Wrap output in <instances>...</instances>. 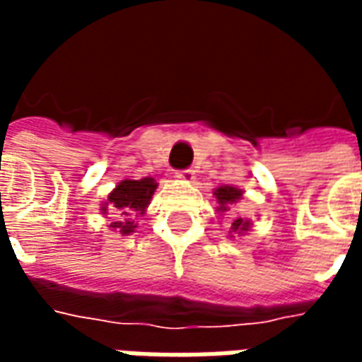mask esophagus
<instances>
[{"instance_id": "esophagus-1", "label": "esophagus", "mask_w": 362, "mask_h": 362, "mask_svg": "<svg viewBox=\"0 0 362 362\" xmlns=\"http://www.w3.org/2000/svg\"><path fill=\"white\" fill-rule=\"evenodd\" d=\"M176 178L182 182H194L196 180V170H192V168H188V170H180V173H176Z\"/></svg>"}]
</instances>
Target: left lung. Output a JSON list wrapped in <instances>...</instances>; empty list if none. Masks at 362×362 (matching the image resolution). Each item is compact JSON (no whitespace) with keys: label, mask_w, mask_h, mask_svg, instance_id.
<instances>
[{"label":"left lung","mask_w":362,"mask_h":362,"mask_svg":"<svg viewBox=\"0 0 362 362\" xmlns=\"http://www.w3.org/2000/svg\"><path fill=\"white\" fill-rule=\"evenodd\" d=\"M213 196L217 197V211H227L228 205L236 204L238 199H243V189L235 188V186H219V188L213 192ZM250 228V221L243 219V217H236L233 223H230V230L228 235H243Z\"/></svg>","instance_id":"left-lung-1"}]
</instances>
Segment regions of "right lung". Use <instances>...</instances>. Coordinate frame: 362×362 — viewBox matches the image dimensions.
Returning a JSON list of instances; mask_svg holds the SVG:
<instances>
[{
    "label": "right lung",
    "mask_w": 362,
    "mask_h": 362,
    "mask_svg": "<svg viewBox=\"0 0 362 362\" xmlns=\"http://www.w3.org/2000/svg\"><path fill=\"white\" fill-rule=\"evenodd\" d=\"M157 189V182L155 178H141V180H122L112 189L106 202L100 207V211L118 215L119 221L110 223L114 230H118L119 235H132L137 227V223L132 219L134 213L143 215L147 205H149L151 197ZM137 217V215H135Z\"/></svg>",
    "instance_id": "right-lung-1"
}]
</instances>
